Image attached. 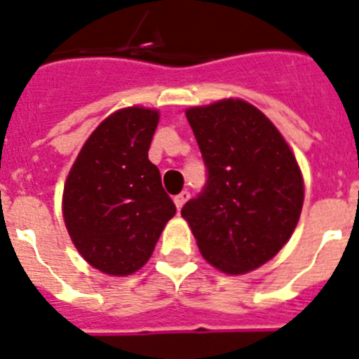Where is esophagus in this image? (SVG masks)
I'll use <instances>...</instances> for the list:
<instances>
[{"instance_id": "34e87169", "label": "esophagus", "mask_w": 359, "mask_h": 359, "mask_svg": "<svg viewBox=\"0 0 359 359\" xmlns=\"http://www.w3.org/2000/svg\"><path fill=\"white\" fill-rule=\"evenodd\" d=\"M189 197H191V195H189V191H182V193H179V195H177V197L173 198V201H175L177 210H180V208H182V205L186 204V201H188Z\"/></svg>"}]
</instances>
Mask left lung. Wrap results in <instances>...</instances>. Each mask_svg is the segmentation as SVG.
<instances>
[{
    "instance_id": "8db88e82",
    "label": "left lung",
    "mask_w": 359,
    "mask_h": 359,
    "mask_svg": "<svg viewBox=\"0 0 359 359\" xmlns=\"http://www.w3.org/2000/svg\"><path fill=\"white\" fill-rule=\"evenodd\" d=\"M205 164V184L182 208L202 257L227 274L266 264L291 238L304 180L287 142L240 99L186 111Z\"/></svg>"
}]
</instances>
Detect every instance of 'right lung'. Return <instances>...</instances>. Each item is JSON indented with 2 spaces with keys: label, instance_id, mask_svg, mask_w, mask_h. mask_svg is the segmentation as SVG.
<instances>
[{
  "label": "right lung",
  "instance_id": "right-lung-1",
  "mask_svg": "<svg viewBox=\"0 0 359 359\" xmlns=\"http://www.w3.org/2000/svg\"><path fill=\"white\" fill-rule=\"evenodd\" d=\"M158 114L124 108L77 155L63 193L65 224L90 266L124 276L144 266L177 208L148 158Z\"/></svg>",
  "mask_w": 359,
  "mask_h": 359
}]
</instances>
